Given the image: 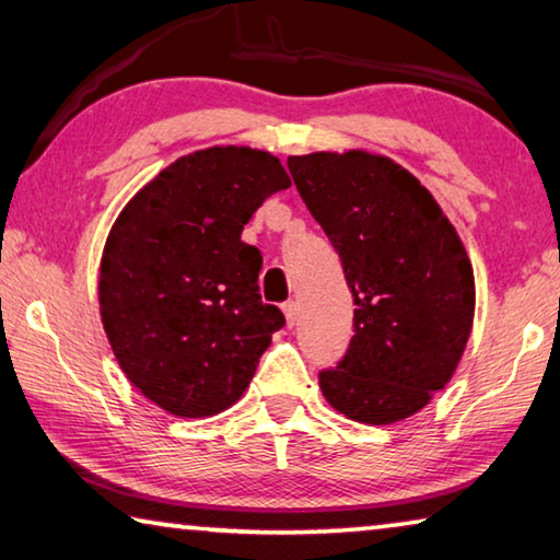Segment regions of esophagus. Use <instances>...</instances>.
<instances>
[{"mask_svg":"<svg viewBox=\"0 0 560 560\" xmlns=\"http://www.w3.org/2000/svg\"><path fill=\"white\" fill-rule=\"evenodd\" d=\"M283 316H287V324L289 326H293L296 324V318H299V306H296V301H287L283 303Z\"/></svg>","mask_w":560,"mask_h":560,"instance_id":"1","label":"esophagus"}]
</instances>
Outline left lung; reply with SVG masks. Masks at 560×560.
Here are the masks:
<instances>
[{"mask_svg":"<svg viewBox=\"0 0 560 560\" xmlns=\"http://www.w3.org/2000/svg\"><path fill=\"white\" fill-rule=\"evenodd\" d=\"M293 183L343 264L355 314L343 360L320 371L348 420L393 424L450 383L474 320V271L428 187L390 158L291 155Z\"/></svg>","mask_w":560,"mask_h":560,"instance_id":"left-lung-1","label":"left lung"}]
</instances>
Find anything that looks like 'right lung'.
<instances>
[{
    "instance_id": "add662e5",
    "label": "right lung",
    "mask_w": 560,
    "mask_h": 560,
    "mask_svg": "<svg viewBox=\"0 0 560 560\" xmlns=\"http://www.w3.org/2000/svg\"><path fill=\"white\" fill-rule=\"evenodd\" d=\"M291 179L279 158L214 145L175 160L122 207L103 246L98 303L120 371L177 417H210L249 387L287 318L261 301L244 224Z\"/></svg>"
}]
</instances>
